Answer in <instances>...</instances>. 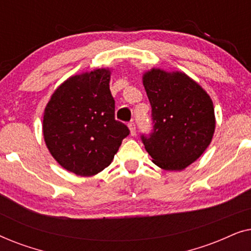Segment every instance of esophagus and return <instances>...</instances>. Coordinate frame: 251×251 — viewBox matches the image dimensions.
Wrapping results in <instances>:
<instances>
[{
  "label": "esophagus",
  "instance_id": "esophagus-1",
  "mask_svg": "<svg viewBox=\"0 0 251 251\" xmlns=\"http://www.w3.org/2000/svg\"><path fill=\"white\" fill-rule=\"evenodd\" d=\"M129 129H130V132H131V135H136V125L133 121H130L129 122Z\"/></svg>",
  "mask_w": 251,
  "mask_h": 251
}]
</instances>
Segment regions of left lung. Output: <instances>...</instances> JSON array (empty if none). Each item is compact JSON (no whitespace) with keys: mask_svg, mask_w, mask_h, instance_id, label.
Here are the masks:
<instances>
[{"mask_svg":"<svg viewBox=\"0 0 251 251\" xmlns=\"http://www.w3.org/2000/svg\"><path fill=\"white\" fill-rule=\"evenodd\" d=\"M153 129L140 139L157 167L183 170L199 159L215 131L214 106L203 89L184 73L152 70L144 75Z\"/></svg>","mask_w":251,"mask_h":251,"instance_id":"left-lung-1","label":"left lung"}]
</instances>
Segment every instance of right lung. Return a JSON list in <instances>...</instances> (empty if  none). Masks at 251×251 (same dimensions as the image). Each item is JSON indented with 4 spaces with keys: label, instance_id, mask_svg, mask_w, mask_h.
Segmentation results:
<instances>
[{
    "label": "right lung",
    "instance_id": "add662e5",
    "mask_svg": "<svg viewBox=\"0 0 251 251\" xmlns=\"http://www.w3.org/2000/svg\"><path fill=\"white\" fill-rule=\"evenodd\" d=\"M129 133L128 126L115 120L106 70L70 77L44 111L48 149L61 167L78 176H92L108 167Z\"/></svg>",
    "mask_w": 251,
    "mask_h": 251
}]
</instances>
